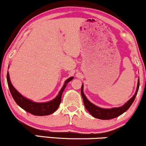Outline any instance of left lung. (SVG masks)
<instances>
[{"label": "left lung", "mask_w": 146, "mask_h": 146, "mask_svg": "<svg viewBox=\"0 0 146 146\" xmlns=\"http://www.w3.org/2000/svg\"><path fill=\"white\" fill-rule=\"evenodd\" d=\"M139 87V80L138 81L137 90L136 92H135V94L134 95V96L132 97L128 102H126L123 106L119 107V108H111V109L101 108H100V107H98L96 106H95L94 104H93L92 103H90V102L87 100V98H86L84 94L83 85H82L81 95L82 97L84 104L85 108H86V110L89 112V113L92 115V116L95 117V118L100 119L108 120L119 117V115H121V114L125 113V112L130 108V106H131L132 104V103H133L135 98H136V95L137 94V93H138Z\"/></svg>", "instance_id": "left-lung-1"}]
</instances>
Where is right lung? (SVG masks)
Segmentation results:
<instances>
[{"label": "right lung", "mask_w": 146, "mask_h": 146, "mask_svg": "<svg viewBox=\"0 0 146 146\" xmlns=\"http://www.w3.org/2000/svg\"><path fill=\"white\" fill-rule=\"evenodd\" d=\"M73 79V77H71L65 82L64 84L63 87L60 91L59 94L54 100L48 102H46V103H36V102H33L31 100H28V99H26L23 95L20 94L11 84L8 72L7 74V80L8 86H9L10 93H11V96L14 98V101L23 109L27 111L28 113L32 114L33 115H37V116H44V115H51L58 109L60 104V102H61L62 95L64 90L66 88V84H67L68 82L71 81Z\"/></svg>", "instance_id": "obj_1"}]
</instances>
